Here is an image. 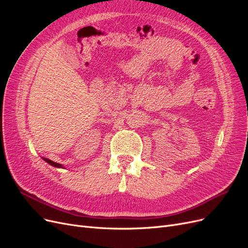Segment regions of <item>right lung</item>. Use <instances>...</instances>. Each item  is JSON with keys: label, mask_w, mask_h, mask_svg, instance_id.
Returning <instances> with one entry per match:
<instances>
[{"label": "right lung", "mask_w": 248, "mask_h": 248, "mask_svg": "<svg viewBox=\"0 0 248 248\" xmlns=\"http://www.w3.org/2000/svg\"><path fill=\"white\" fill-rule=\"evenodd\" d=\"M42 159H43L44 161H46L48 164H50V166H52V167H55V168H62V169H64V167L62 166V164L57 163V162H54V161H51L50 159H47V158H44V157H42Z\"/></svg>", "instance_id": "obj_1"}]
</instances>
